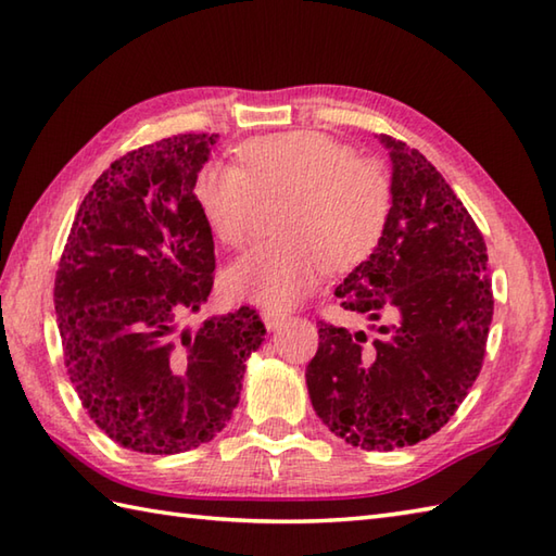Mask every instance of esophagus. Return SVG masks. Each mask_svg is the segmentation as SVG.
<instances>
[{
  "mask_svg": "<svg viewBox=\"0 0 556 556\" xmlns=\"http://www.w3.org/2000/svg\"><path fill=\"white\" fill-rule=\"evenodd\" d=\"M263 323L269 329V332H275L281 325L287 323V313H279V311H263Z\"/></svg>",
  "mask_w": 556,
  "mask_h": 556,
  "instance_id": "1",
  "label": "esophagus"
}]
</instances>
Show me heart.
Here are the masks:
<instances>
[{
  "instance_id": "b5f03b06",
  "label": "heart",
  "mask_w": 556,
  "mask_h": 556,
  "mask_svg": "<svg viewBox=\"0 0 556 556\" xmlns=\"http://www.w3.org/2000/svg\"><path fill=\"white\" fill-rule=\"evenodd\" d=\"M233 162H205L193 200L210 231L227 245L253 233L260 200H281L285 239L253 248L229 269L236 296L291 308L320 285L327 267L351 269L380 245L392 217V179L377 160L317 131L253 138Z\"/></svg>"
}]
</instances>
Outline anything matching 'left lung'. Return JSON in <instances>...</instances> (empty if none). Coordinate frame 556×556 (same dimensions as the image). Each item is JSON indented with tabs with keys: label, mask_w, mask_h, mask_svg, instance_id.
Segmentation results:
<instances>
[{
	"label": "left lung",
	"mask_w": 556,
	"mask_h": 556,
	"mask_svg": "<svg viewBox=\"0 0 556 556\" xmlns=\"http://www.w3.org/2000/svg\"><path fill=\"white\" fill-rule=\"evenodd\" d=\"M380 143L392 160V217L334 296L370 323L392 325L368 341L320 323L305 368L320 420L368 452L413 446L444 428L482 368L494 311L488 245L473 217L416 148L392 136Z\"/></svg>",
	"instance_id": "left-lung-1"
}]
</instances>
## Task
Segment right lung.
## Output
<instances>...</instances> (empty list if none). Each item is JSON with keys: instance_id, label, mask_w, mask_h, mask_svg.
I'll use <instances>...</instances> for the list:
<instances>
[{"instance_id": "add662e5", "label": "right lung", "mask_w": 556, "mask_h": 556, "mask_svg": "<svg viewBox=\"0 0 556 556\" xmlns=\"http://www.w3.org/2000/svg\"><path fill=\"white\" fill-rule=\"evenodd\" d=\"M217 138L179 134L114 160L83 198L59 260L54 311L71 384L131 452L181 454L227 428L265 337L248 305L179 329L215 279L193 179Z\"/></svg>"}]
</instances>
